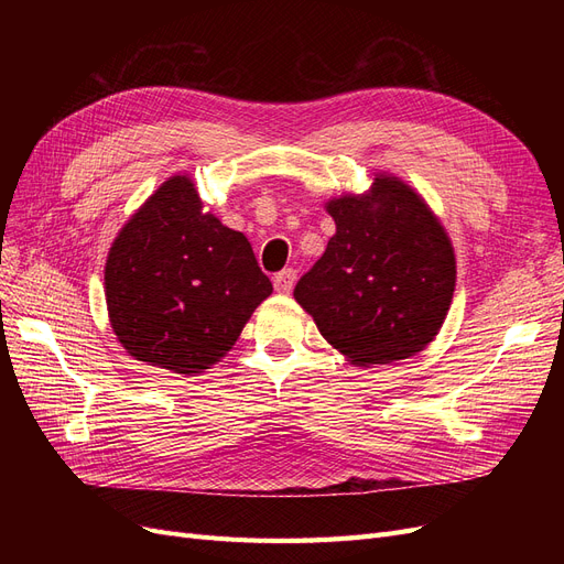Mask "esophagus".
Here are the masks:
<instances>
[{
	"label": "esophagus",
	"mask_w": 564,
	"mask_h": 564,
	"mask_svg": "<svg viewBox=\"0 0 564 564\" xmlns=\"http://www.w3.org/2000/svg\"><path fill=\"white\" fill-rule=\"evenodd\" d=\"M275 292H280V294H289L294 289V284H296V270L294 268H284V270H280L278 275H275Z\"/></svg>",
	"instance_id": "esophagus-1"
}]
</instances>
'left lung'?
Instances as JSON below:
<instances>
[{"label": "left lung", "mask_w": 564, "mask_h": 564, "mask_svg": "<svg viewBox=\"0 0 564 564\" xmlns=\"http://www.w3.org/2000/svg\"><path fill=\"white\" fill-rule=\"evenodd\" d=\"M327 212L336 235L296 282L294 299L355 365L423 350L445 322L456 282L445 228L392 176H377L371 195L332 199Z\"/></svg>", "instance_id": "obj_1"}]
</instances>
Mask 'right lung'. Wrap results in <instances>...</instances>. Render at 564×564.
<instances>
[{
	"instance_id": "1",
	"label": "right lung",
	"mask_w": 564,
	"mask_h": 564,
	"mask_svg": "<svg viewBox=\"0 0 564 564\" xmlns=\"http://www.w3.org/2000/svg\"><path fill=\"white\" fill-rule=\"evenodd\" d=\"M199 209L193 181L169 178L117 235L106 263L119 344L176 373L218 362L272 294L247 237Z\"/></svg>"
}]
</instances>
